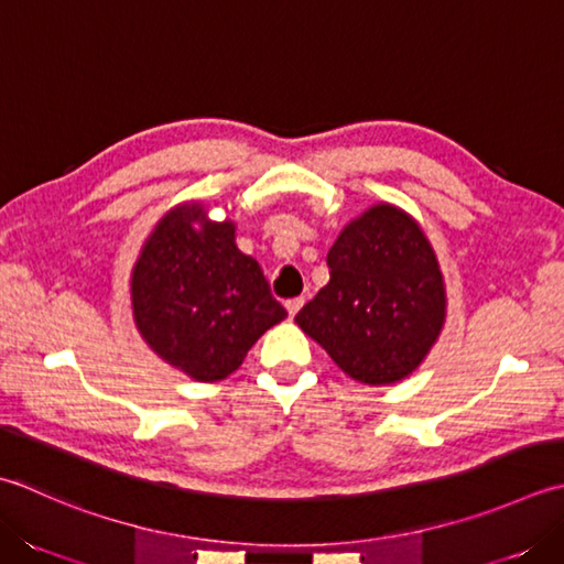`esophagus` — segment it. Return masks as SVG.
Segmentation results:
<instances>
[{
    "label": "esophagus",
    "mask_w": 564,
    "mask_h": 564,
    "mask_svg": "<svg viewBox=\"0 0 564 564\" xmlns=\"http://www.w3.org/2000/svg\"><path fill=\"white\" fill-rule=\"evenodd\" d=\"M303 305H305V297H291V301L285 303V311H289V315H291V317H295V315H297V311H301Z\"/></svg>",
    "instance_id": "obj_1"
}]
</instances>
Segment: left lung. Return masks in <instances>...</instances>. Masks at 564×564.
<instances>
[{"label":"left lung","mask_w":564,"mask_h":564,"mask_svg":"<svg viewBox=\"0 0 564 564\" xmlns=\"http://www.w3.org/2000/svg\"><path fill=\"white\" fill-rule=\"evenodd\" d=\"M329 283L295 315L349 379L395 383L421 367L447 317L445 275L413 215L364 209L327 251Z\"/></svg>","instance_id":"1"}]
</instances>
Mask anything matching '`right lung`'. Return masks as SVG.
<instances>
[{
	"label": "right lung",
	"instance_id": "1",
	"mask_svg": "<svg viewBox=\"0 0 564 564\" xmlns=\"http://www.w3.org/2000/svg\"><path fill=\"white\" fill-rule=\"evenodd\" d=\"M237 225L203 203L171 207L143 241L129 279L141 339L203 383L227 379L257 339L289 315L257 259L237 249Z\"/></svg>",
	"mask_w": 564,
	"mask_h": 564
}]
</instances>
